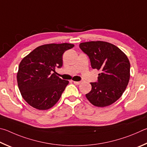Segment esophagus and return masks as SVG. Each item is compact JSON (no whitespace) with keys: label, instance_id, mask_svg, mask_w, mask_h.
Returning a JSON list of instances; mask_svg holds the SVG:
<instances>
[{"label":"esophagus","instance_id":"esophagus-1","mask_svg":"<svg viewBox=\"0 0 147 147\" xmlns=\"http://www.w3.org/2000/svg\"><path fill=\"white\" fill-rule=\"evenodd\" d=\"M73 83L75 84H79L81 83V81H73Z\"/></svg>","mask_w":147,"mask_h":147}]
</instances>
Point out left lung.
<instances>
[{
	"label": "left lung",
	"mask_w": 147,
	"mask_h": 147,
	"mask_svg": "<svg viewBox=\"0 0 147 147\" xmlns=\"http://www.w3.org/2000/svg\"><path fill=\"white\" fill-rule=\"evenodd\" d=\"M79 47L89 57L92 68L100 70L98 81L90 83L87 99L96 107H105L119 99L130 79V64L127 56L116 46L105 41L82 42Z\"/></svg>",
	"instance_id": "obj_1"
}]
</instances>
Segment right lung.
I'll return each instance as SVG.
<instances>
[{
  "label": "right lung",
  "instance_id": "obj_1",
  "mask_svg": "<svg viewBox=\"0 0 147 147\" xmlns=\"http://www.w3.org/2000/svg\"><path fill=\"white\" fill-rule=\"evenodd\" d=\"M74 46L69 43L44 45L22 59L17 84L23 99L30 106L45 110L57 102L69 81L57 76L55 69L63 66V54Z\"/></svg>",
  "mask_w": 147,
  "mask_h": 147
}]
</instances>
